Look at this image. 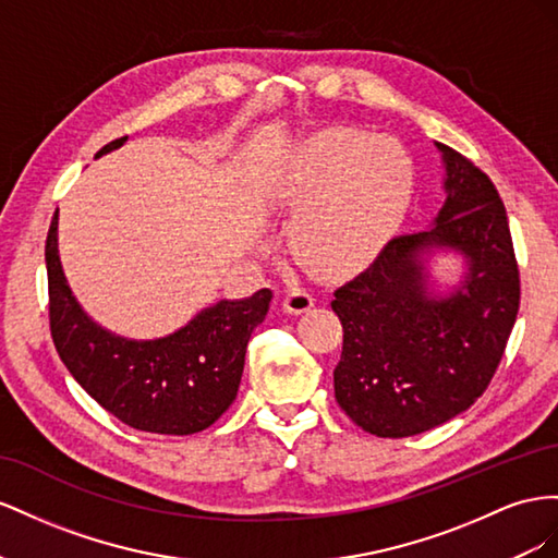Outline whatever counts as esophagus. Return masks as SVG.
<instances>
[{
    "instance_id": "34e87169",
    "label": "esophagus",
    "mask_w": 558,
    "mask_h": 558,
    "mask_svg": "<svg viewBox=\"0 0 558 558\" xmlns=\"http://www.w3.org/2000/svg\"><path fill=\"white\" fill-rule=\"evenodd\" d=\"M313 304H315L313 294L306 292V290H296V288L284 292V299H282V308L288 311V313H292V315L306 313L308 308H313Z\"/></svg>"
}]
</instances>
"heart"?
<instances>
[{
    "mask_svg": "<svg viewBox=\"0 0 558 558\" xmlns=\"http://www.w3.org/2000/svg\"><path fill=\"white\" fill-rule=\"evenodd\" d=\"M411 158L400 142L355 129L317 135L284 174L278 201L296 215L292 247L325 278L372 266L407 217Z\"/></svg>",
    "mask_w": 558,
    "mask_h": 558,
    "instance_id": "1",
    "label": "heart"
}]
</instances>
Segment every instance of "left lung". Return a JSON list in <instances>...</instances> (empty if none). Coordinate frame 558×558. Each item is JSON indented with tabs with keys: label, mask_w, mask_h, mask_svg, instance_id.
Here are the masks:
<instances>
[{
	"label": "left lung",
	"mask_w": 558,
	"mask_h": 558,
	"mask_svg": "<svg viewBox=\"0 0 558 558\" xmlns=\"http://www.w3.org/2000/svg\"><path fill=\"white\" fill-rule=\"evenodd\" d=\"M435 145L447 166L435 227L392 238L331 301L343 325L333 395L376 437L421 435L470 409L496 374L519 313V266L498 189L463 154ZM433 248L469 262L449 298L426 292L424 254Z\"/></svg>",
	"instance_id": "left-lung-1"
}]
</instances>
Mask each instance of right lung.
Returning a JSON list of instances; mask_svg holds the SVG:
<instances>
[{"label": "right lung", "mask_w": 558, "mask_h": 558, "mask_svg": "<svg viewBox=\"0 0 558 558\" xmlns=\"http://www.w3.org/2000/svg\"><path fill=\"white\" fill-rule=\"evenodd\" d=\"M123 142H109L98 156ZM46 274L51 337L76 384L121 423L156 435L201 433L233 404L247 341L274 296L259 290L250 299H225L156 341L117 337L76 304L58 257V213L46 235Z\"/></svg>", "instance_id": "add662e5"}]
</instances>
